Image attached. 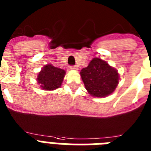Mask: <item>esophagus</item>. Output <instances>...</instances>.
Returning <instances> with one entry per match:
<instances>
[{"mask_svg": "<svg viewBox=\"0 0 151 151\" xmlns=\"http://www.w3.org/2000/svg\"><path fill=\"white\" fill-rule=\"evenodd\" d=\"M70 70H78V66H71L70 67Z\"/></svg>", "mask_w": 151, "mask_h": 151, "instance_id": "obj_1", "label": "esophagus"}]
</instances>
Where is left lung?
Instances as JSON below:
<instances>
[{
	"instance_id": "8db88e82",
	"label": "left lung",
	"mask_w": 151,
	"mask_h": 151,
	"mask_svg": "<svg viewBox=\"0 0 151 151\" xmlns=\"http://www.w3.org/2000/svg\"><path fill=\"white\" fill-rule=\"evenodd\" d=\"M80 73L85 88L93 96H107L118 85L119 74L117 70L99 58L92 59Z\"/></svg>"
}]
</instances>
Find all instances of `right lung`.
I'll use <instances>...</instances> for the list:
<instances>
[{"label":"right lung","mask_w":151,"mask_h":151,"mask_svg":"<svg viewBox=\"0 0 151 151\" xmlns=\"http://www.w3.org/2000/svg\"><path fill=\"white\" fill-rule=\"evenodd\" d=\"M66 71L60 68L47 64L39 72L37 81L40 87L46 91L59 88L62 85Z\"/></svg>","instance_id":"right-lung-1"}]
</instances>
